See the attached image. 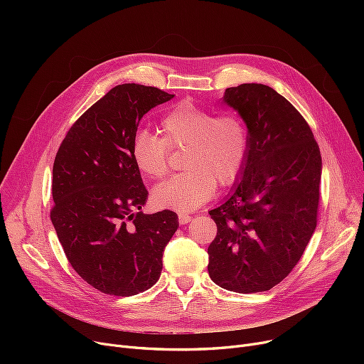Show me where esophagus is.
I'll return each instance as SVG.
<instances>
[{"instance_id":"obj_1","label":"esophagus","mask_w":364,"mask_h":364,"mask_svg":"<svg viewBox=\"0 0 364 364\" xmlns=\"http://www.w3.org/2000/svg\"><path fill=\"white\" fill-rule=\"evenodd\" d=\"M178 221H180V224H187V223L192 221V215H188V214H178Z\"/></svg>"}]
</instances>
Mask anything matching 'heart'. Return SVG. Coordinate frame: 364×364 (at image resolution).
Wrapping results in <instances>:
<instances>
[{
  "label": "heart",
  "mask_w": 364,
  "mask_h": 364,
  "mask_svg": "<svg viewBox=\"0 0 364 364\" xmlns=\"http://www.w3.org/2000/svg\"><path fill=\"white\" fill-rule=\"evenodd\" d=\"M162 137L139 131L132 137L131 158L149 178L168 171V147H187L181 174L153 190L159 208L192 213L215 195L217 183L230 186L239 177L247 155V131L236 114H218L192 102L171 107L159 124Z\"/></svg>",
  "instance_id": "1"
}]
</instances>
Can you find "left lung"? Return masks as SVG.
Masks as SVG:
<instances>
[{
	"label": "left lung",
	"instance_id": "obj_1",
	"mask_svg": "<svg viewBox=\"0 0 364 364\" xmlns=\"http://www.w3.org/2000/svg\"><path fill=\"white\" fill-rule=\"evenodd\" d=\"M223 102L247 129L232 193L209 215L217 236L208 273L237 294L272 289L298 264L317 225L321 156L301 113L264 84L227 88Z\"/></svg>",
	"mask_w": 364,
	"mask_h": 364
}]
</instances>
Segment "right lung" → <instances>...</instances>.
I'll return each mask as SVG.
<instances>
[{"label":"right lung","instance_id":"right-lung-1","mask_svg":"<svg viewBox=\"0 0 364 364\" xmlns=\"http://www.w3.org/2000/svg\"><path fill=\"white\" fill-rule=\"evenodd\" d=\"M172 97L155 87L117 85L72 125L55 155L51 223L75 272L103 294L150 289L178 228L168 209L141 213L149 193L131 158L141 118Z\"/></svg>","mask_w":364,"mask_h":364}]
</instances>
